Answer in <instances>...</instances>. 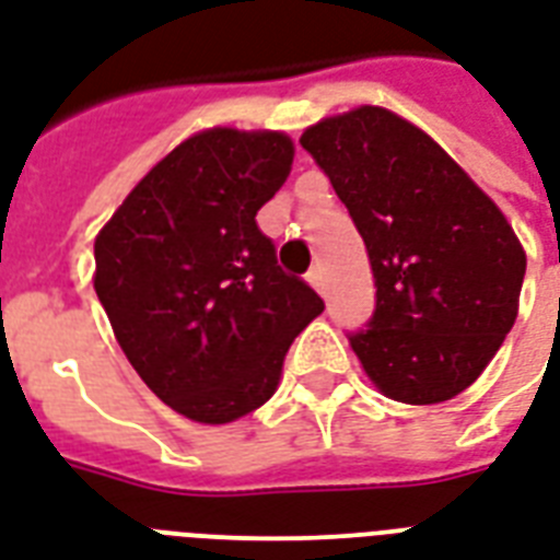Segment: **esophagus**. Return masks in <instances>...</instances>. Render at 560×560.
Returning a JSON list of instances; mask_svg holds the SVG:
<instances>
[{"label": "esophagus", "instance_id": "esophagus-1", "mask_svg": "<svg viewBox=\"0 0 560 560\" xmlns=\"http://www.w3.org/2000/svg\"><path fill=\"white\" fill-rule=\"evenodd\" d=\"M306 280H310V285L315 289V292H327V283H324V271H320V266L310 268V275H306Z\"/></svg>", "mask_w": 560, "mask_h": 560}]
</instances>
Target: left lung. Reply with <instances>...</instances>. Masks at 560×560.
<instances>
[{"mask_svg":"<svg viewBox=\"0 0 560 560\" xmlns=\"http://www.w3.org/2000/svg\"><path fill=\"white\" fill-rule=\"evenodd\" d=\"M301 145L365 242L376 306L350 348L397 402L476 383L517 318L526 254L502 210L438 145L385 107L320 119Z\"/></svg>","mask_w":560,"mask_h":560,"instance_id":"obj_1","label":"left lung"}]
</instances>
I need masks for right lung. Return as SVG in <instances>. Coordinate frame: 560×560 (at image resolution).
Here are the masks:
<instances>
[{"mask_svg": "<svg viewBox=\"0 0 560 560\" xmlns=\"http://www.w3.org/2000/svg\"><path fill=\"white\" fill-rule=\"evenodd\" d=\"M280 131L210 128L168 151L95 236V294L142 383L198 423H231L277 392L324 301L277 266L257 212L283 186Z\"/></svg>", "mask_w": 560, "mask_h": 560, "instance_id": "obj_1", "label": "right lung"}]
</instances>
